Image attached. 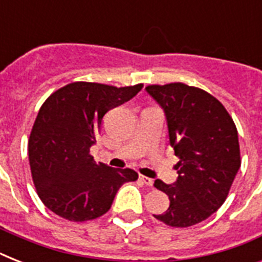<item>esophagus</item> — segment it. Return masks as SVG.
I'll list each match as a JSON object with an SVG mask.
<instances>
[{
    "instance_id": "34e87169",
    "label": "esophagus",
    "mask_w": 262,
    "mask_h": 262,
    "mask_svg": "<svg viewBox=\"0 0 262 262\" xmlns=\"http://www.w3.org/2000/svg\"><path fill=\"white\" fill-rule=\"evenodd\" d=\"M139 179L141 181V182L144 183V185H147V186H152L154 185V181H152L151 178H148V177H145V175H140Z\"/></svg>"
}]
</instances>
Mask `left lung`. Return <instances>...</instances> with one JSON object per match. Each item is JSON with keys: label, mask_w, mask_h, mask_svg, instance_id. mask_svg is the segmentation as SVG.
<instances>
[{"label": "left lung", "mask_w": 262, "mask_h": 262, "mask_svg": "<svg viewBox=\"0 0 262 262\" xmlns=\"http://www.w3.org/2000/svg\"><path fill=\"white\" fill-rule=\"evenodd\" d=\"M145 90L164 110L170 143L179 158L177 182L154 183L170 199L167 211L154 216L170 227H190L227 199L241 167L238 130L226 107L201 88L170 83Z\"/></svg>", "instance_id": "left-lung-1"}]
</instances>
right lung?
Instances as JSON below:
<instances>
[{
    "mask_svg": "<svg viewBox=\"0 0 262 262\" xmlns=\"http://www.w3.org/2000/svg\"><path fill=\"white\" fill-rule=\"evenodd\" d=\"M141 88L76 81L45 100L31 130L28 158L39 199L55 215L71 222L96 219L110 209L123 183L139 178L132 168L95 163L90 148L107 111Z\"/></svg>",
    "mask_w": 262,
    "mask_h": 262,
    "instance_id": "obj_1",
    "label": "right lung"
}]
</instances>
